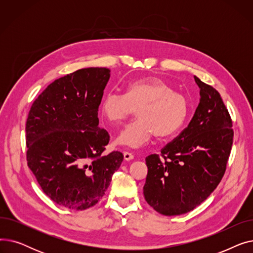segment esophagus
Listing matches in <instances>:
<instances>
[{
    "label": "esophagus",
    "mask_w": 253,
    "mask_h": 253,
    "mask_svg": "<svg viewBox=\"0 0 253 253\" xmlns=\"http://www.w3.org/2000/svg\"><path fill=\"white\" fill-rule=\"evenodd\" d=\"M123 155H124V159H125L126 161H130V160H132V159L134 158L133 155H132L131 153H128V152H124Z\"/></svg>",
    "instance_id": "obj_1"
}]
</instances>
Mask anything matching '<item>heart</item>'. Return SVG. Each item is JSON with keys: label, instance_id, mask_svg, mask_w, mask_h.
Masks as SVG:
<instances>
[{"label": "heart", "instance_id": "obj_1", "mask_svg": "<svg viewBox=\"0 0 253 253\" xmlns=\"http://www.w3.org/2000/svg\"><path fill=\"white\" fill-rule=\"evenodd\" d=\"M134 110L139 119L120 132L116 143L137 149L147 144L154 134L158 138L173 135L189 116L190 102L164 80L149 77L130 82L125 94L105 93L99 104L101 116L112 124L122 123Z\"/></svg>", "mask_w": 253, "mask_h": 253}]
</instances>
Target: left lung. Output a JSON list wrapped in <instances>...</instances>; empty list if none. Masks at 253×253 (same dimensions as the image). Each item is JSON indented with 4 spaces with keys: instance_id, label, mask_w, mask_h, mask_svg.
I'll list each match as a JSON object with an SVG mask.
<instances>
[{
    "instance_id": "left-lung-1",
    "label": "left lung",
    "mask_w": 253,
    "mask_h": 253,
    "mask_svg": "<svg viewBox=\"0 0 253 253\" xmlns=\"http://www.w3.org/2000/svg\"><path fill=\"white\" fill-rule=\"evenodd\" d=\"M200 102L188 127L161 150L145 158V201L163 215L190 212L220 182L233 144V122L219 93L194 76Z\"/></svg>"
}]
</instances>
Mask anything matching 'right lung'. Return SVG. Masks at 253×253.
Segmentation results:
<instances>
[{
    "instance_id": "right-lung-1",
    "label": "right lung",
    "mask_w": 253,
    "mask_h": 253,
    "mask_svg": "<svg viewBox=\"0 0 253 253\" xmlns=\"http://www.w3.org/2000/svg\"><path fill=\"white\" fill-rule=\"evenodd\" d=\"M111 71L87 68L51 83L26 120V160L43 192L60 206L85 210L108 190L123 154L103 155L110 141L98 108Z\"/></svg>"
}]
</instances>
